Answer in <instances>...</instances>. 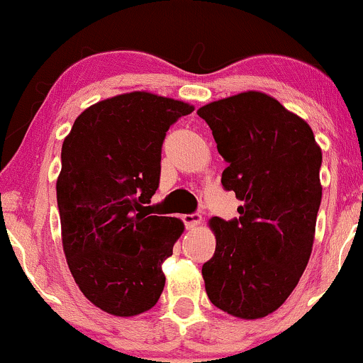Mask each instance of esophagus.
<instances>
[{
    "label": "esophagus",
    "mask_w": 363,
    "mask_h": 363,
    "mask_svg": "<svg viewBox=\"0 0 363 363\" xmlns=\"http://www.w3.org/2000/svg\"><path fill=\"white\" fill-rule=\"evenodd\" d=\"M182 220H184L186 227L187 228H196L198 225L203 223V216L199 213H193V215H184L182 216Z\"/></svg>",
    "instance_id": "obj_1"
}]
</instances>
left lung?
<instances>
[{"label": "left lung", "instance_id": "1", "mask_svg": "<svg viewBox=\"0 0 363 363\" xmlns=\"http://www.w3.org/2000/svg\"><path fill=\"white\" fill-rule=\"evenodd\" d=\"M227 162L222 184L242 201L240 216H213L215 254L203 264L211 303L239 319H261L289 298L309 262L323 196V162L301 116L256 90L199 107Z\"/></svg>", "mask_w": 363, "mask_h": 363}]
</instances>
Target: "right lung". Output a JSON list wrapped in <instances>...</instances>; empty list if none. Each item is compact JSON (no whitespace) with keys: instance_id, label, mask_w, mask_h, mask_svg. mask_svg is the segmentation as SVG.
<instances>
[{"instance_id":"add662e5","label":"right lung","mask_w":363,"mask_h":363,"mask_svg":"<svg viewBox=\"0 0 363 363\" xmlns=\"http://www.w3.org/2000/svg\"><path fill=\"white\" fill-rule=\"evenodd\" d=\"M194 106L150 91L106 99L74 119L56 182L61 239L78 289L118 318L152 309L182 220L148 211L165 133Z\"/></svg>"}]
</instances>
